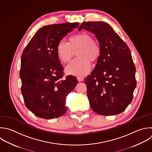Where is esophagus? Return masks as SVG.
<instances>
[{
  "instance_id": "1",
  "label": "esophagus",
  "mask_w": 152,
  "mask_h": 152,
  "mask_svg": "<svg viewBox=\"0 0 152 152\" xmlns=\"http://www.w3.org/2000/svg\"><path fill=\"white\" fill-rule=\"evenodd\" d=\"M77 80L78 81H82L84 80V78L83 77H77Z\"/></svg>"
}]
</instances>
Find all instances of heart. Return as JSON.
Instances as JSON below:
<instances>
[{
	"mask_svg": "<svg viewBox=\"0 0 152 152\" xmlns=\"http://www.w3.org/2000/svg\"><path fill=\"white\" fill-rule=\"evenodd\" d=\"M57 55L63 62H68L75 55L77 58L65 68L67 74L84 75L91 69V63L96 62L101 53L100 46L94 42L93 37L88 33H81L71 36L69 42L61 41L56 48Z\"/></svg>",
	"mask_w": 152,
	"mask_h": 152,
	"instance_id": "obj_1",
	"label": "heart"
}]
</instances>
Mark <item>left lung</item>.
Masks as SVG:
<instances>
[{
    "instance_id": "8db88e82",
    "label": "left lung",
    "mask_w": 152,
    "mask_h": 152,
    "mask_svg": "<svg viewBox=\"0 0 152 152\" xmlns=\"http://www.w3.org/2000/svg\"><path fill=\"white\" fill-rule=\"evenodd\" d=\"M82 29L95 34L101 50L95 68L84 79L90 105L99 115L119 114L132 102L137 84L130 50L106 23L84 22L78 31Z\"/></svg>"
}]
</instances>
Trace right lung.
I'll return each mask as SVG.
<instances>
[{
	"label": "right lung",
	"mask_w": 152,
	"mask_h": 152,
	"mask_svg": "<svg viewBox=\"0 0 152 152\" xmlns=\"http://www.w3.org/2000/svg\"><path fill=\"white\" fill-rule=\"evenodd\" d=\"M78 23L46 26L38 30L21 55L20 76L21 93L26 107L36 116L46 119L64 115L66 96L78 81L64 75L57 55L58 44Z\"/></svg>",
	"instance_id": "add662e5"
}]
</instances>
